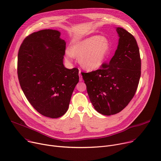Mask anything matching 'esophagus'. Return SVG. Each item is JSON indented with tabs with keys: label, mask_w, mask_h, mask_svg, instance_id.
Listing matches in <instances>:
<instances>
[{
	"label": "esophagus",
	"mask_w": 161,
	"mask_h": 161,
	"mask_svg": "<svg viewBox=\"0 0 161 161\" xmlns=\"http://www.w3.org/2000/svg\"><path fill=\"white\" fill-rule=\"evenodd\" d=\"M79 76H80V81H82V76H81V72L80 70H79Z\"/></svg>",
	"instance_id": "esophagus-1"
}]
</instances>
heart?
Returning <instances> with one entry per match:
<instances>
[{
    "label": "heart",
    "mask_w": 161,
    "mask_h": 161,
    "mask_svg": "<svg viewBox=\"0 0 161 161\" xmlns=\"http://www.w3.org/2000/svg\"><path fill=\"white\" fill-rule=\"evenodd\" d=\"M110 49L109 40L103 36L93 35L74 43L65 49V59L70 62L77 58L80 66L87 70H94L103 65Z\"/></svg>",
    "instance_id": "b5f03b06"
}]
</instances>
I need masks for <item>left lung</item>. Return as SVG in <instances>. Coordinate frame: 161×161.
<instances>
[{
    "instance_id": "1",
    "label": "left lung",
    "mask_w": 161,
    "mask_h": 161,
    "mask_svg": "<svg viewBox=\"0 0 161 161\" xmlns=\"http://www.w3.org/2000/svg\"><path fill=\"white\" fill-rule=\"evenodd\" d=\"M118 45L108 64L91 72H81L90 101L105 115L118 114L134 96L141 77L139 49L134 36L117 27Z\"/></svg>"
}]
</instances>
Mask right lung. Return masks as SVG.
I'll list each match as a JSON object with an SVG mask.
<instances>
[{
    "mask_svg": "<svg viewBox=\"0 0 161 161\" xmlns=\"http://www.w3.org/2000/svg\"><path fill=\"white\" fill-rule=\"evenodd\" d=\"M60 34L53 30L35 32L24 39L18 54L21 89L33 108L50 118L66 113L79 81L78 69L64 65L66 42Z\"/></svg>",
    "mask_w": 161,
    "mask_h": 161,
    "instance_id": "add662e5",
    "label": "right lung"
}]
</instances>
